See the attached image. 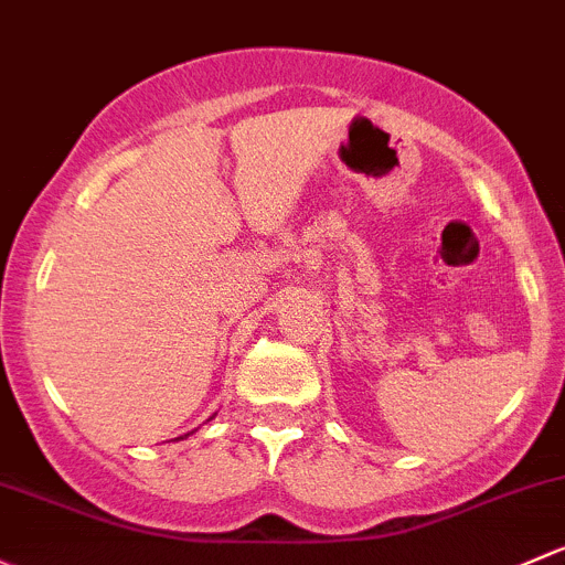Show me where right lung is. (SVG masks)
<instances>
[{
    "mask_svg": "<svg viewBox=\"0 0 565 565\" xmlns=\"http://www.w3.org/2000/svg\"><path fill=\"white\" fill-rule=\"evenodd\" d=\"M186 436H189V433H186Z\"/></svg>",
    "mask_w": 565,
    "mask_h": 565,
    "instance_id": "add662e5",
    "label": "right lung"
}]
</instances>
